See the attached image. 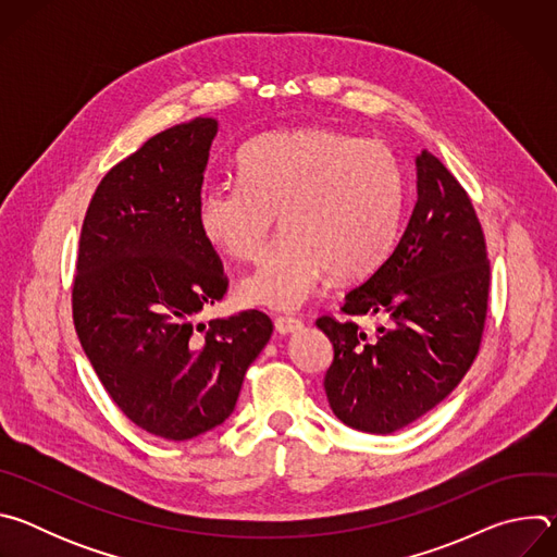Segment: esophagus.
<instances>
[{
	"mask_svg": "<svg viewBox=\"0 0 557 557\" xmlns=\"http://www.w3.org/2000/svg\"><path fill=\"white\" fill-rule=\"evenodd\" d=\"M301 329V322L297 320V317H275V331L280 335H288V333H295Z\"/></svg>",
	"mask_w": 557,
	"mask_h": 557,
	"instance_id": "obj_1",
	"label": "esophagus"
}]
</instances>
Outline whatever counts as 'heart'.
<instances>
[{"label":"heart","instance_id":"b5f03b06","mask_svg":"<svg viewBox=\"0 0 557 557\" xmlns=\"http://www.w3.org/2000/svg\"><path fill=\"white\" fill-rule=\"evenodd\" d=\"M237 183L196 198L202 240L222 258L253 260L280 213L284 237L237 284L245 306L295 310L329 271L370 273L399 231L406 183L381 140L333 127L273 132L237 151Z\"/></svg>","mask_w":557,"mask_h":557}]
</instances>
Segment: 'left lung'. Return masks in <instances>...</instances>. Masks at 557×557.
Segmentation results:
<instances>
[{"label": "left lung", "instance_id": "8db88e82", "mask_svg": "<svg viewBox=\"0 0 557 557\" xmlns=\"http://www.w3.org/2000/svg\"><path fill=\"white\" fill-rule=\"evenodd\" d=\"M485 233L460 183L434 153L417 156V202L399 243L363 284L346 293L357 322L317 320L333 342L324 387L339 421L392 434L436 408L479 355L490 299Z\"/></svg>", "mask_w": 557, "mask_h": 557}]
</instances>
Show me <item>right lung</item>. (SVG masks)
<instances>
[{
	"label": "right lung",
	"mask_w": 557,
	"mask_h": 557,
	"mask_svg": "<svg viewBox=\"0 0 557 557\" xmlns=\"http://www.w3.org/2000/svg\"><path fill=\"white\" fill-rule=\"evenodd\" d=\"M215 132L200 116L151 136L103 176L78 240V342L121 412L168 441L228 419L273 333L260 310L196 324L228 286L196 224Z\"/></svg>",
	"instance_id": "1"
}]
</instances>
